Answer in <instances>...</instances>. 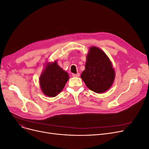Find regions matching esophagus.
Segmentation results:
<instances>
[{
    "instance_id": "esophagus-1",
    "label": "esophagus",
    "mask_w": 149,
    "mask_h": 149,
    "mask_svg": "<svg viewBox=\"0 0 149 149\" xmlns=\"http://www.w3.org/2000/svg\"><path fill=\"white\" fill-rule=\"evenodd\" d=\"M80 74L79 73H77V74H72V76L73 77H79Z\"/></svg>"
}]
</instances>
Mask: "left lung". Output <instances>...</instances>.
Listing matches in <instances>:
<instances>
[{
    "label": "left lung",
    "mask_w": 149,
    "mask_h": 149,
    "mask_svg": "<svg viewBox=\"0 0 149 149\" xmlns=\"http://www.w3.org/2000/svg\"><path fill=\"white\" fill-rule=\"evenodd\" d=\"M85 70L81 77L86 86L96 93L107 91L115 78V72L110 59L101 49L90 47Z\"/></svg>",
    "instance_id": "left-lung-1"
}]
</instances>
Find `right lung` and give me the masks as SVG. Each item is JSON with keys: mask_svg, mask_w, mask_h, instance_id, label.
Returning <instances> with one entry per match:
<instances>
[{"mask_svg": "<svg viewBox=\"0 0 149 149\" xmlns=\"http://www.w3.org/2000/svg\"><path fill=\"white\" fill-rule=\"evenodd\" d=\"M39 77L42 92L48 97H55L61 93L69 79L68 74L58 64L57 61L45 63Z\"/></svg>", "mask_w": 149, "mask_h": 149, "instance_id": "right-lung-1", "label": "right lung"}]
</instances>
